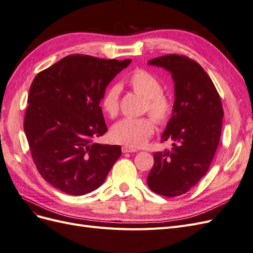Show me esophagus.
<instances>
[{"label": "esophagus", "mask_w": 253, "mask_h": 253, "mask_svg": "<svg viewBox=\"0 0 253 253\" xmlns=\"http://www.w3.org/2000/svg\"><path fill=\"white\" fill-rule=\"evenodd\" d=\"M121 151H122V153H133V152H136L137 150L133 149V148H129V147H122Z\"/></svg>", "instance_id": "esophagus-1"}]
</instances>
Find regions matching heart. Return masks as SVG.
I'll list each match as a JSON object with an SVG mask.
<instances>
[{"label":"heart","mask_w":253,"mask_h":253,"mask_svg":"<svg viewBox=\"0 0 253 253\" xmlns=\"http://www.w3.org/2000/svg\"><path fill=\"white\" fill-rule=\"evenodd\" d=\"M127 85L135 94L144 98L142 113L150 117L126 118L112 127L111 136L114 141L139 148L154 134L155 125L166 126L173 112L172 99L163 91V84L155 75L137 68L127 78ZM101 108L110 118H116L120 110V86L113 84L105 90L101 99Z\"/></svg>","instance_id":"b5f03b06"}]
</instances>
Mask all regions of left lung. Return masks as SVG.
Instances as JSON below:
<instances>
[{
	"label": "left lung",
	"mask_w": 253,
	"mask_h": 253,
	"mask_svg": "<svg viewBox=\"0 0 253 253\" xmlns=\"http://www.w3.org/2000/svg\"><path fill=\"white\" fill-rule=\"evenodd\" d=\"M149 64L171 72L175 102L160 141L172 140V149L154 153L148 186L159 195L178 196L209 170L220 138L223 105L209 75L193 59L171 53L152 59Z\"/></svg>",
	"instance_id": "left-lung-1"
}]
</instances>
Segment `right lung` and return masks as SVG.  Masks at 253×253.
Segmentation results:
<instances>
[{
  "instance_id": "right-lung-1",
  "label": "right lung",
  "mask_w": 253,
  "mask_h": 253,
  "mask_svg": "<svg viewBox=\"0 0 253 253\" xmlns=\"http://www.w3.org/2000/svg\"><path fill=\"white\" fill-rule=\"evenodd\" d=\"M131 60L70 55L38 74L29 88L24 131L34 164L56 189L83 195L100 187L121 155L94 142L108 131L99 106Z\"/></svg>"
}]
</instances>
